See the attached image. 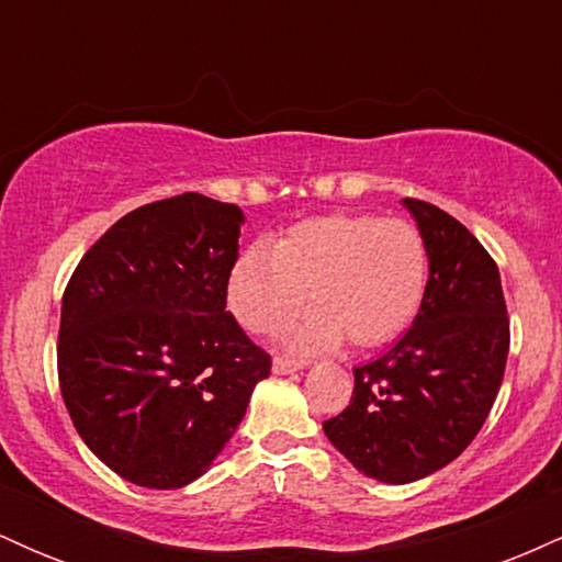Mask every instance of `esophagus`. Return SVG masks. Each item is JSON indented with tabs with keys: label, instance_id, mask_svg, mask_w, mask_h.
Masks as SVG:
<instances>
[{
	"label": "esophagus",
	"instance_id": "34e87169",
	"mask_svg": "<svg viewBox=\"0 0 562 562\" xmlns=\"http://www.w3.org/2000/svg\"><path fill=\"white\" fill-rule=\"evenodd\" d=\"M303 367H306V362H293V359L277 357L272 362V372H274V375H290V372L303 370Z\"/></svg>",
	"mask_w": 562,
	"mask_h": 562
}]
</instances>
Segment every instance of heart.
Instances as JSON below:
<instances>
[{"mask_svg": "<svg viewBox=\"0 0 562 562\" xmlns=\"http://www.w3.org/2000/svg\"><path fill=\"white\" fill-rule=\"evenodd\" d=\"M428 285V250L415 224L372 214H330L293 224L272 248L254 245L232 263L227 303L248 330H285L301 306L314 308L295 333L306 351L348 340L389 344L415 319Z\"/></svg>", "mask_w": 562, "mask_h": 562, "instance_id": "1", "label": "heart"}]
</instances>
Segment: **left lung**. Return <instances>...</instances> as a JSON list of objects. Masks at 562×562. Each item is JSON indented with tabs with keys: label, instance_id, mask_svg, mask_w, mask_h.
<instances>
[{
	"label": "left lung",
	"instance_id": "left-lung-1",
	"mask_svg": "<svg viewBox=\"0 0 562 562\" xmlns=\"http://www.w3.org/2000/svg\"><path fill=\"white\" fill-rule=\"evenodd\" d=\"M428 250L415 322L389 351L353 367L351 404L322 423L359 473L412 483L470 447L499 393L509 319L499 269L447 211L404 198Z\"/></svg>",
	"mask_w": 562,
	"mask_h": 562
}]
</instances>
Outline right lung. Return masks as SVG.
<instances>
[{"mask_svg": "<svg viewBox=\"0 0 562 562\" xmlns=\"http://www.w3.org/2000/svg\"><path fill=\"white\" fill-rule=\"evenodd\" d=\"M243 211L198 192L142 205L79 261L57 375L81 441L145 488H182L227 447L272 359L227 312Z\"/></svg>", "mask_w": 562, "mask_h": 562, "instance_id": "right-lung-1", "label": "right lung"}]
</instances>
